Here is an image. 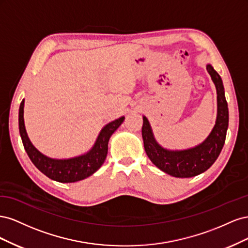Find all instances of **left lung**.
Returning a JSON list of instances; mask_svg holds the SVG:
<instances>
[{"label": "left lung", "mask_w": 248, "mask_h": 248, "mask_svg": "<svg viewBox=\"0 0 248 248\" xmlns=\"http://www.w3.org/2000/svg\"><path fill=\"white\" fill-rule=\"evenodd\" d=\"M207 71L214 81L217 91V119L212 132L202 144L184 151H169L163 149L155 141L151 127L147 118L144 117L141 134L145 151L157 168L170 176L190 178L204 172L215 162L226 141L229 108L222 80L211 65H207Z\"/></svg>", "instance_id": "left-lung-1"}]
</instances>
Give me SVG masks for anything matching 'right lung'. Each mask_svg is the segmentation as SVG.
<instances>
[{
  "label": "right lung",
  "mask_w": 248,
  "mask_h": 248,
  "mask_svg": "<svg viewBox=\"0 0 248 248\" xmlns=\"http://www.w3.org/2000/svg\"><path fill=\"white\" fill-rule=\"evenodd\" d=\"M24 103L25 100H22L19 107L18 126L26 152L34 166L41 172L51 180L62 183L77 182L94 174L107 158L108 144L110 136L124 121V117H121L104 126L94 147L89 153L71 159H51L41 154L28 138L24 123Z\"/></svg>",
  "instance_id": "obj_1"
}]
</instances>
